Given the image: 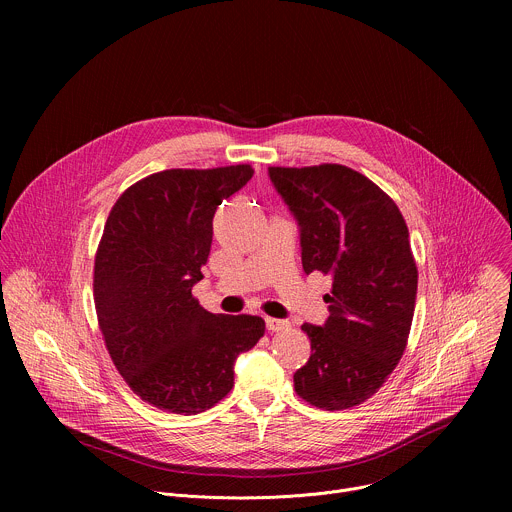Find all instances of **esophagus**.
Listing matches in <instances>:
<instances>
[{
  "label": "esophagus",
  "instance_id": "esophagus-1",
  "mask_svg": "<svg viewBox=\"0 0 512 512\" xmlns=\"http://www.w3.org/2000/svg\"><path fill=\"white\" fill-rule=\"evenodd\" d=\"M265 326L269 332H279V330H285L289 326V322L277 320V318H265Z\"/></svg>",
  "mask_w": 512,
  "mask_h": 512
}]
</instances>
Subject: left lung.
I'll return each instance as SVG.
<instances>
[{
	"label": "left lung",
	"instance_id": "left-lung-1",
	"mask_svg": "<svg viewBox=\"0 0 512 512\" xmlns=\"http://www.w3.org/2000/svg\"><path fill=\"white\" fill-rule=\"evenodd\" d=\"M300 225L306 273L330 275L324 326L304 324L310 360L296 393L326 411L373 397L399 364L417 298V267L405 218L393 198L340 164L269 168Z\"/></svg>",
	"mask_w": 512,
	"mask_h": 512
}]
</instances>
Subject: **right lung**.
I'll use <instances>...</instances> for the list:
<instances>
[{"mask_svg": "<svg viewBox=\"0 0 512 512\" xmlns=\"http://www.w3.org/2000/svg\"><path fill=\"white\" fill-rule=\"evenodd\" d=\"M251 176L249 164L164 170L107 216L93 273L99 328L129 389L162 411L196 415L227 397L237 356L265 334L263 318L210 314L192 296L214 212Z\"/></svg>", "mask_w": 512, "mask_h": 512, "instance_id": "add662e5", "label": "right lung"}]
</instances>
